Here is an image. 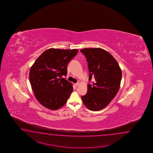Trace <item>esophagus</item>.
<instances>
[{"mask_svg": "<svg viewBox=\"0 0 153 153\" xmlns=\"http://www.w3.org/2000/svg\"><path fill=\"white\" fill-rule=\"evenodd\" d=\"M79 85V82H77V83H76V84H74V85H75V86H78Z\"/></svg>", "mask_w": 153, "mask_h": 153, "instance_id": "34e87169", "label": "esophagus"}]
</instances>
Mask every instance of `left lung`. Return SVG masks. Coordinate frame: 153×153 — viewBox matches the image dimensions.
Masks as SVG:
<instances>
[{
    "mask_svg": "<svg viewBox=\"0 0 153 153\" xmlns=\"http://www.w3.org/2000/svg\"><path fill=\"white\" fill-rule=\"evenodd\" d=\"M86 57L90 72L88 92L81 96L85 105L92 111L102 110L117 94L120 88L122 71L117 60L109 52L101 48L80 50Z\"/></svg>",
    "mask_w": 153,
    "mask_h": 153,
    "instance_id": "obj_1",
    "label": "left lung"
}]
</instances>
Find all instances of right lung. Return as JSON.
Here are the masks:
<instances>
[{"instance_id": "obj_1", "label": "right lung", "mask_w": 153, "mask_h": 153, "mask_svg": "<svg viewBox=\"0 0 153 153\" xmlns=\"http://www.w3.org/2000/svg\"><path fill=\"white\" fill-rule=\"evenodd\" d=\"M77 49H48L36 59L29 71V81L36 100L44 107L57 110L63 107L73 88L62 78L67 74L68 62Z\"/></svg>"}]
</instances>
